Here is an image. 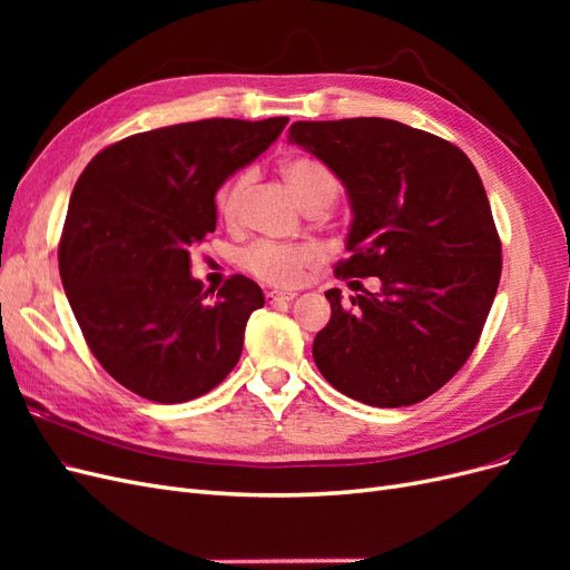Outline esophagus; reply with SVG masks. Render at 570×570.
<instances>
[{
    "mask_svg": "<svg viewBox=\"0 0 570 570\" xmlns=\"http://www.w3.org/2000/svg\"><path fill=\"white\" fill-rule=\"evenodd\" d=\"M297 297V292H292V289H285V292H268L266 295V299L271 302V304H275V302H292Z\"/></svg>",
    "mask_w": 570,
    "mask_h": 570,
    "instance_id": "esophagus-1",
    "label": "esophagus"
}]
</instances>
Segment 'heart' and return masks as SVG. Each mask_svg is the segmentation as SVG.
<instances>
[{
    "mask_svg": "<svg viewBox=\"0 0 570 570\" xmlns=\"http://www.w3.org/2000/svg\"><path fill=\"white\" fill-rule=\"evenodd\" d=\"M283 176L289 185L292 193L302 202V206H312L318 199L337 195V183L331 170L321 161L297 157L289 159L283 166ZM249 174H239L228 180L216 193V212L233 220L239 212V204L247 193ZM321 247L314 243H297V245H283V243H256L243 254V266L256 275L258 281H266L271 285H295L302 281V275L308 266L321 262Z\"/></svg>",
    "mask_w": 570,
    "mask_h": 570,
    "instance_id": "b5f03b06",
    "label": "heart"
}]
</instances>
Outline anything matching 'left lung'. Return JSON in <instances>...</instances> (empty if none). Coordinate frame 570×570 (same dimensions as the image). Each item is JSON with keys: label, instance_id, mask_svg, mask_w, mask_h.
I'll list each match as a JSON object with an SVG mask.
<instances>
[{"label": "left lung", "instance_id": "1", "mask_svg": "<svg viewBox=\"0 0 570 570\" xmlns=\"http://www.w3.org/2000/svg\"><path fill=\"white\" fill-rule=\"evenodd\" d=\"M287 140L347 189L352 226L337 278L381 289L342 304L314 340L321 375L368 406H409L471 356L502 275L492 209L475 166L438 135L390 118L297 120Z\"/></svg>", "mask_w": 570, "mask_h": 570}]
</instances>
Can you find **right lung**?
Masks as SVG:
<instances>
[{
	"label": "right lung",
	"mask_w": 570,
	"mask_h": 570,
	"mask_svg": "<svg viewBox=\"0 0 570 570\" xmlns=\"http://www.w3.org/2000/svg\"><path fill=\"white\" fill-rule=\"evenodd\" d=\"M287 118H206L126 137L82 170L59 245V273L105 371L159 404L226 381L264 292L245 275L206 302L189 247L216 230V193L264 154Z\"/></svg>",
	"instance_id": "add662e5"
}]
</instances>
